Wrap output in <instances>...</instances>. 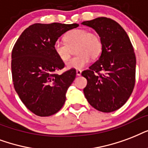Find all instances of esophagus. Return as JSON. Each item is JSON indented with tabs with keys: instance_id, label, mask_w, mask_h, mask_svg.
<instances>
[{
	"instance_id": "obj_1",
	"label": "esophagus",
	"mask_w": 148,
	"mask_h": 148,
	"mask_svg": "<svg viewBox=\"0 0 148 148\" xmlns=\"http://www.w3.org/2000/svg\"><path fill=\"white\" fill-rule=\"evenodd\" d=\"M81 73H82V71L81 70H79V69L76 70V75H81Z\"/></svg>"
}]
</instances>
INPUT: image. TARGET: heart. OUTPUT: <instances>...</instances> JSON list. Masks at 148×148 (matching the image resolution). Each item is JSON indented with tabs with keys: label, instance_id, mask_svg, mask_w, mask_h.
Segmentation results:
<instances>
[{
	"label": "heart",
	"instance_id": "obj_1",
	"mask_svg": "<svg viewBox=\"0 0 148 148\" xmlns=\"http://www.w3.org/2000/svg\"><path fill=\"white\" fill-rule=\"evenodd\" d=\"M65 42L57 41L54 43L53 50L61 61L66 62L70 58L73 49L75 47L77 56L67 62L66 67L82 69L90 62V58L96 59L100 56L103 49L101 38L97 33L86 29L78 28L69 32L64 35Z\"/></svg>",
	"mask_w": 148,
	"mask_h": 148
}]
</instances>
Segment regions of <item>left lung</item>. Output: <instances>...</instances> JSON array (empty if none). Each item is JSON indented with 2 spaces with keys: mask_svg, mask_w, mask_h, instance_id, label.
<instances>
[{
  "mask_svg": "<svg viewBox=\"0 0 148 148\" xmlns=\"http://www.w3.org/2000/svg\"><path fill=\"white\" fill-rule=\"evenodd\" d=\"M82 25L92 27L103 43L99 59L82 72L87 80L84 95L96 110L110 113L126 103L134 88V48L124 29L113 19L100 17Z\"/></svg>",
  "mask_w": 148,
  "mask_h": 148,
  "instance_id": "left-lung-1",
  "label": "left lung"
}]
</instances>
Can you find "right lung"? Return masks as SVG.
Returning <instances> with one entry per match:
<instances>
[{"instance_id": "obj_1", "label": "right lung", "mask_w": 148, "mask_h": 148, "mask_svg": "<svg viewBox=\"0 0 148 148\" xmlns=\"http://www.w3.org/2000/svg\"><path fill=\"white\" fill-rule=\"evenodd\" d=\"M78 24H34L18 38L11 53V73L14 90L25 106L39 116L53 115L66 102V93L76 70L62 75L56 72L65 63L54 52V43Z\"/></svg>"}]
</instances>
